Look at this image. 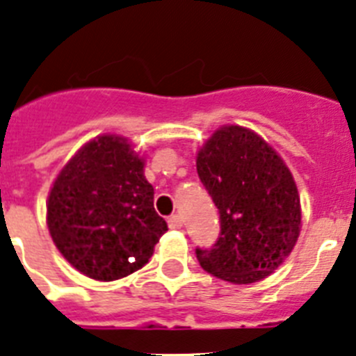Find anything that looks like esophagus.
Returning a JSON list of instances; mask_svg holds the SVG:
<instances>
[{
	"label": "esophagus",
	"instance_id": "1",
	"mask_svg": "<svg viewBox=\"0 0 356 356\" xmlns=\"http://www.w3.org/2000/svg\"><path fill=\"white\" fill-rule=\"evenodd\" d=\"M168 227H170V229H181L182 218L179 216V214H172V216L168 218Z\"/></svg>",
	"mask_w": 356,
	"mask_h": 356
}]
</instances>
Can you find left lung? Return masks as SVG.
I'll use <instances>...</instances> for the list:
<instances>
[{"label":"left lung","instance_id":"obj_1","mask_svg":"<svg viewBox=\"0 0 356 356\" xmlns=\"http://www.w3.org/2000/svg\"><path fill=\"white\" fill-rule=\"evenodd\" d=\"M202 184L220 213V238L197 248L207 273L252 284L291 254L302 225L296 184L286 163L254 131L225 126L197 156Z\"/></svg>","mask_w":356,"mask_h":356}]
</instances>
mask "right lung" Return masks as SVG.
Returning a JSON list of instances; mask_svg holds the SVG:
<instances>
[{
	"label": "right lung",
	"mask_w": 356,
	"mask_h": 356,
	"mask_svg": "<svg viewBox=\"0 0 356 356\" xmlns=\"http://www.w3.org/2000/svg\"><path fill=\"white\" fill-rule=\"evenodd\" d=\"M47 227L60 254L102 282L140 270L168 230L143 159L115 134L88 142L63 166L51 188Z\"/></svg>",
	"instance_id": "right-lung-1"
}]
</instances>
